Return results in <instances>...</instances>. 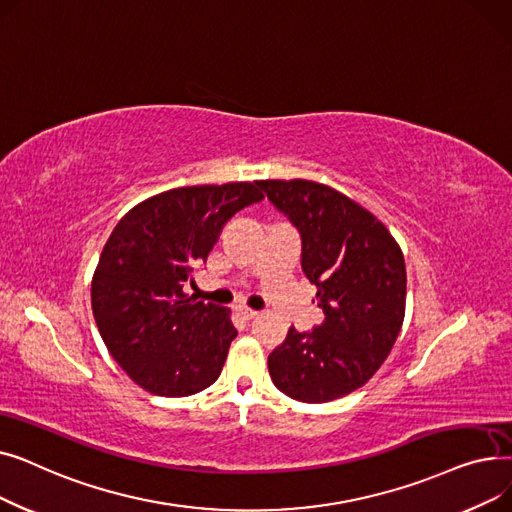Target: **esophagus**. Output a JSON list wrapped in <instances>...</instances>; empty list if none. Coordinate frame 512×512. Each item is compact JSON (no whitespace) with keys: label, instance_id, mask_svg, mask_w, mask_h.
I'll return each instance as SVG.
<instances>
[{"label":"esophagus","instance_id":"34e87169","mask_svg":"<svg viewBox=\"0 0 512 512\" xmlns=\"http://www.w3.org/2000/svg\"><path fill=\"white\" fill-rule=\"evenodd\" d=\"M238 313L245 317V319H255V317H259V311H255V309H251V307H238Z\"/></svg>","mask_w":512,"mask_h":512}]
</instances>
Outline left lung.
<instances>
[{"label": "left lung", "mask_w": 512, "mask_h": 512, "mask_svg": "<svg viewBox=\"0 0 512 512\" xmlns=\"http://www.w3.org/2000/svg\"><path fill=\"white\" fill-rule=\"evenodd\" d=\"M301 236V267L324 311L311 332L290 328L267 357L272 382L301 402H330L371 380L405 319L407 267L388 228L313 180H259Z\"/></svg>", "instance_id": "left-lung-1"}]
</instances>
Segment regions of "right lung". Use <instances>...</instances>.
<instances>
[{
	"instance_id": "right-lung-1",
	"label": "right lung",
	"mask_w": 512,
	"mask_h": 512,
	"mask_svg": "<svg viewBox=\"0 0 512 512\" xmlns=\"http://www.w3.org/2000/svg\"><path fill=\"white\" fill-rule=\"evenodd\" d=\"M255 184L172 188L134 205L107 238L91 307L107 351L143 390L188 396L220 378L236 338L230 309L195 301L182 286L232 215L263 199Z\"/></svg>"
}]
</instances>
